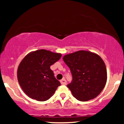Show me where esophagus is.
<instances>
[{
  "label": "esophagus",
  "mask_w": 124,
  "mask_h": 124,
  "mask_svg": "<svg viewBox=\"0 0 124 124\" xmlns=\"http://www.w3.org/2000/svg\"><path fill=\"white\" fill-rule=\"evenodd\" d=\"M60 82H61V85H66V83H67L66 80H65V79H64V78H63V79H62V80H61Z\"/></svg>",
  "instance_id": "esophagus-1"
}]
</instances>
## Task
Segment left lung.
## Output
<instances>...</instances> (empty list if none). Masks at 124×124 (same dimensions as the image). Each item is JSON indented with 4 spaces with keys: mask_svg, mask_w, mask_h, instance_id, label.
Returning <instances> with one entry per match:
<instances>
[{
    "mask_svg": "<svg viewBox=\"0 0 124 124\" xmlns=\"http://www.w3.org/2000/svg\"><path fill=\"white\" fill-rule=\"evenodd\" d=\"M63 60L73 77L67 86L77 100L87 101L101 92L106 86L107 73L104 62L98 54L80 50L64 55Z\"/></svg>",
    "mask_w": 124,
    "mask_h": 124,
    "instance_id": "left-lung-1",
    "label": "left lung"
}]
</instances>
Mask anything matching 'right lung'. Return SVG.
I'll use <instances>...</instances> for the list:
<instances>
[{
  "label": "right lung",
  "mask_w": 124,
  "mask_h": 124,
  "mask_svg": "<svg viewBox=\"0 0 124 124\" xmlns=\"http://www.w3.org/2000/svg\"><path fill=\"white\" fill-rule=\"evenodd\" d=\"M62 56L46 49L32 51L18 65L17 79L23 92L29 97L44 101L54 95L60 82L54 77L50 66Z\"/></svg>",
  "instance_id": "obj_1"
}]
</instances>
